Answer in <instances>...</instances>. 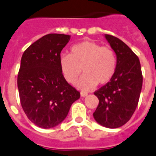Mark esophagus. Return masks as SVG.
<instances>
[{
  "instance_id": "obj_1",
  "label": "esophagus",
  "mask_w": 156,
  "mask_h": 156,
  "mask_svg": "<svg viewBox=\"0 0 156 156\" xmlns=\"http://www.w3.org/2000/svg\"><path fill=\"white\" fill-rule=\"evenodd\" d=\"M87 95V93H86V92H81V96H82V97H86Z\"/></svg>"
}]
</instances>
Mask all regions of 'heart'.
Here are the masks:
<instances>
[{"mask_svg":"<svg viewBox=\"0 0 156 156\" xmlns=\"http://www.w3.org/2000/svg\"><path fill=\"white\" fill-rule=\"evenodd\" d=\"M59 66L68 83H75L82 72L84 75L77 83L82 90L94 89L97 84L105 85L112 79L116 71L117 58L108 46L93 41H84L73 45L69 54H61Z\"/></svg>","mask_w":156,"mask_h":156,"instance_id":"1","label":"heart"}]
</instances>
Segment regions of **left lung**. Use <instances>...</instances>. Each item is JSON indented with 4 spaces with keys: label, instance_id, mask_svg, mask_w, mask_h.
<instances>
[{
    "label": "left lung",
    "instance_id": "obj_1",
    "mask_svg": "<svg viewBox=\"0 0 156 156\" xmlns=\"http://www.w3.org/2000/svg\"><path fill=\"white\" fill-rule=\"evenodd\" d=\"M117 58L116 71L110 82L94 92L99 100L94 119L107 128H118L128 122L137 107L143 74L140 59L122 41L105 34Z\"/></svg>",
    "mask_w": 156,
    "mask_h": 156
}]
</instances>
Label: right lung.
<instances>
[{
  "mask_svg": "<svg viewBox=\"0 0 156 156\" xmlns=\"http://www.w3.org/2000/svg\"><path fill=\"white\" fill-rule=\"evenodd\" d=\"M70 36L49 34L29 46L21 57L17 87L21 107L36 126L49 129L65 119L80 93L63 77L59 57Z\"/></svg>",
  "mask_w": 156,
  "mask_h": 156,
  "instance_id": "right-lung-1",
  "label": "right lung"
}]
</instances>
